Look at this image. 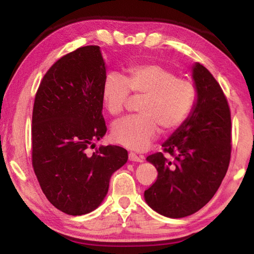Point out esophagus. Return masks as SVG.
Here are the masks:
<instances>
[{
    "instance_id": "esophagus-1",
    "label": "esophagus",
    "mask_w": 254,
    "mask_h": 254,
    "mask_svg": "<svg viewBox=\"0 0 254 254\" xmlns=\"http://www.w3.org/2000/svg\"><path fill=\"white\" fill-rule=\"evenodd\" d=\"M128 160L130 161H136V162H143L144 157L143 156H137L134 152L128 153Z\"/></svg>"
}]
</instances>
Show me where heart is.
I'll list each match as a JSON object with an SVG mask.
<instances>
[{"label": "heart", "instance_id": "heart-1", "mask_svg": "<svg viewBox=\"0 0 254 254\" xmlns=\"http://www.w3.org/2000/svg\"><path fill=\"white\" fill-rule=\"evenodd\" d=\"M128 92L143 97L139 115L122 119L112 127L115 142L136 151L147 149L159 132H173L183 126L194 109L195 85L159 64L148 63L128 66L123 78L107 75L102 84L103 105L113 117L123 112Z\"/></svg>", "mask_w": 254, "mask_h": 254}]
</instances>
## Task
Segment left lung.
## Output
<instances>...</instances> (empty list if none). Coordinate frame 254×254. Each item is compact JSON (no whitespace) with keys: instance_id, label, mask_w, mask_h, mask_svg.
<instances>
[{"instance_id":"obj_1","label":"left lung","mask_w":254,"mask_h":254,"mask_svg":"<svg viewBox=\"0 0 254 254\" xmlns=\"http://www.w3.org/2000/svg\"><path fill=\"white\" fill-rule=\"evenodd\" d=\"M191 77L197 98L190 115L162 143L163 151L147 157L156 167V183L144 191L147 204L170 218L186 217L213 198L225 177L231 158V113L213 75L195 63Z\"/></svg>"}]
</instances>
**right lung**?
<instances>
[{"instance_id":"1","label":"right lung","mask_w":254,"mask_h":254,"mask_svg":"<svg viewBox=\"0 0 254 254\" xmlns=\"http://www.w3.org/2000/svg\"><path fill=\"white\" fill-rule=\"evenodd\" d=\"M105 77L100 47H81L50 67L34 98V174L50 203L74 216L102 204L111 176L127 161V151L118 145L87 154L106 133L101 97Z\"/></svg>"}]
</instances>
